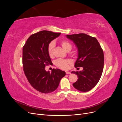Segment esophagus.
Wrapping results in <instances>:
<instances>
[{
	"instance_id": "esophagus-1",
	"label": "esophagus",
	"mask_w": 122,
	"mask_h": 122,
	"mask_svg": "<svg viewBox=\"0 0 122 122\" xmlns=\"http://www.w3.org/2000/svg\"><path fill=\"white\" fill-rule=\"evenodd\" d=\"M66 73L67 74H71V72H70L69 71H66Z\"/></svg>"
}]
</instances>
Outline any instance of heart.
I'll list each match as a JSON object with an SVG mask.
<instances>
[{
	"mask_svg": "<svg viewBox=\"0 0 122 122\" xmlns=\"http://www.w3.org/2000/svg\"><path fill=\"white\" fill-rule=\"evenodd\" d=\"M61 44L63 49L67 52L71 51L72 48L71 44L68 41L63 40L61 42ZM54 47V43L51 42L49 43L48 47V53L49 56L52 57L53 56V49ZM71 61L65 59H58L55 62V64L58 67L62 69H67L68 68V65L71 63Z\"/></svg>",
	"mask_w": 122,
	"mask_h": 122,
	"instance_id": "obj_1",
	"label": "heart"
}]
</instances>
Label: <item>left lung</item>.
<instances>
[{"label": "left lung", "instance_id": "left-lung-1", "mask_svg": "<svg viewBox=\"0 0 122 122\" xmlns=\"http://www.w3.org/2000/svg\"><path fill=\"white\" fill-rule=\"evenodd\" d=\"M77 49L75 67H82L79 71H72L78 77L73 84L76 90L86 92L94 87L100 79L104 67V54L96 38L84 34L66 35Z\"/></svg>", "mask_w": 122, "mask_h": 122}]
</instances>
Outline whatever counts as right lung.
I'll return each instance as SVG.
<instances>
[{
  "mask_svg": "<svg viewBox=\"0 0 122 122\" xmlns=\"http://www.w3.org/2000/svg\"><path fill=\"white\" fill-rule=\"evenodd\" d=\"M61 33L42 30L30 36L23 47V67L25 75L31 86L42 93H50L58 87L66 72L53 69L51 73L45 70L51 65L48 53L49 43Z\"/></svg>",
  "mask_w": 122,
  "mask_h": 122,
  "instance_id": "add662e5",
  "label": "right lung"
}]
</instances>
